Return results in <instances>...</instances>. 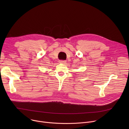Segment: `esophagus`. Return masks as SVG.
I'll return each mask as SVG.
<instances>
[{
  "mask_svg": "<svg viewBox=\"0 0 129 129\" xmlns=\"http://www.w3.org/2000/svg\"><path fill=\"white\" fill-rule=\"evenodd\" d=\"M59 63H63V64H65L66 63V61L64 60H59Z\"/></svg>",
  "mask_w": 129,
  "mask_h": 129,
  "instance_id": "esophagus-1",
  "label": "esophagus"
}]
</instances>
